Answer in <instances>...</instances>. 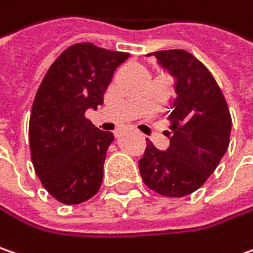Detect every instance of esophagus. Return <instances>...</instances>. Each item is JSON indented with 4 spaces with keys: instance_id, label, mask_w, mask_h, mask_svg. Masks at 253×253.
<instances>
[{
    "instance_id": "1",
    "label": "esophagus",
    "mask_w": 253,
    "mask_h": 253,
    "mask_svg": "<svg viewBox=\"0 0 253 253\" xmlns=\"http://www.w3.org/2000/svg\"><path fill=\"white\" fill-rule=\"evenodd\" d=\"M120 135H121V132H118V133H117V136H120Z\"/></svg>"
}]
</instances>
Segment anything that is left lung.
<instances>
[{
	"label": "left lung",
	"instance_id": "1",
	"mask_svg": "<svg viewBox=\"0 0 253 253\" xmlns=\"http://www.w3.org/2000/svg\"><path fill=\"white\" fill-rule=\"evenodd\" d=\"M151 55L175 78L176 98L168 117L169 146L159 151L146 139L139 172L149 189L181 198L195 192L216 169L229 145L232 120L219 85L192 54L169 49Z\"/></svg>",
	"mask_w": 253,
	"mask_h": 253
}]
</instances>
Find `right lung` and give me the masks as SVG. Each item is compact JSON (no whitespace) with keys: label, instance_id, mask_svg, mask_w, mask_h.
<instances>
[{"label":"right lung","instance_id":"add662e5","mask_svg":"<svg viewBox=\"0 0 253 253\" xmlns=\"http://www.w3.org/2000/svg\"><path fill=\"white\" fill-rule=\"evenodd\" d=\"M129 57L91 42L68 46L46 71L30 118L35 173L57 201L77 205L99 191L112 132L95 128L85 111L104 102L112 75Z\"/></svg>","mask_w":253,"mask_h":253}]
</instances>
